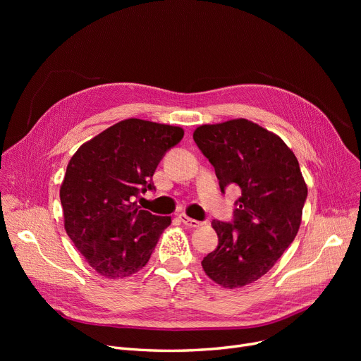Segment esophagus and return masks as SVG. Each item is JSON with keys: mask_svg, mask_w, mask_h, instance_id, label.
Returning a JSON list of instances; mask_svg holds the SVG:
<instances>
[{"mask_svg": "<svg viewBox=\"0 0 361 361\" xmlns=\"http://www.w3.org/2000/svg\"><path fill=\"white\" fill-rule=\"evenodd\" d=\"M178 218L181 219V222H183L184 225L190 226V228H197V226L202 225L200 221H196V219H193V218H190V216H187V215H184V214H180Z\"/></svg>", "mask_w": 361, "mask_h": 361, "instance_id": "esophagus-1", "label": "esophagus"}]
</instances>
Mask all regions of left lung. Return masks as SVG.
<instances>
[{
	"label": "left lung",
	"instance_id": "left-lung-1",
	"mask_svg": "<svg viewBox=\"0 0 361 361\" xmlns=\"http://www.w3.org/2000/svg\"><path fill=\"white\" fill-rule=\"evenodd\" d=\"M193 139L209 159L221 192L240 188L230 222L212 221L218 247L203 257L206 275L238 288L267 274L294 241L307 187L293 150L249 120L200 126Z\"/></svg>",
	"mask_w": 361,
	"mask_h": 361
}]
</instances>
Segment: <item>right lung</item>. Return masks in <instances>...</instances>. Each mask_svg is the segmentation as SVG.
<instances>
[{
	"instance_id": "right-lung-1",
	"label": "right lung",
	"mask_w": 361,
	"mask_h": 361,
	"mask_svg": "<svg viewBox=\"0 0 361 361\" xmlns=\"http://www.w3.org/2000/svg\"><path fill=\"white\" fill-rule=\"evenodd\" d=\"M184 136L180 127L130 118L79 147L60 188L64 226L90 267L105 278L140 271L171 224L139 209L136 199L155 192V169Z\"/></svg>"
}]
</instances>
